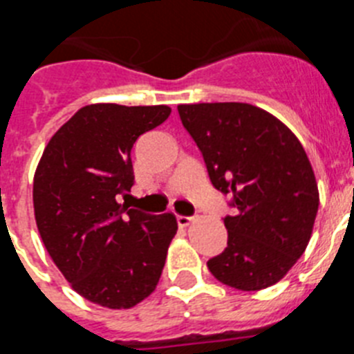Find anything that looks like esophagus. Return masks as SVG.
I'll return each mask as SVG.
<instances>
[{
  "mask_svg": "<svg viewBox=\"0 0 354 354\" xmlns=\"http://www.w3.org/2000/svg\"><path fill=\"white\" fill-rule=\"evenodd\" d=\"M177 223H179V227H187V225L193 223V218L192 216H177Z\"/></svg>",
  "mask_w": 354,
  "mask_h": 354,
  "instance_id": "obj_1",
  "label": "esophagus"
}]
</instances>
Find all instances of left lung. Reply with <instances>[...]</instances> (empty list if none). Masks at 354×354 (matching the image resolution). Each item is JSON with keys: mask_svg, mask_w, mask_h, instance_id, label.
Wrapping results in <instances>:
<instances>
[{"mask_svg": "<svg viewBox=\"0 0 354 354\" xmlns=\"http://www.w3.org/2000/svg\"><path fill=\"white\" fill-rule=\"evenodd\" d=\"M216 189L232 195L227 248L207 262L216 280L239 290L280 282L305 252L319 189L305 149L266 109L246 102L177 106Z\"/></svg>", "mask_w": 354, "mask_h": 354, "instance_id": "8db88e82", "label": "left lung"}]
</instances>
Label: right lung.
Returning <instances> with one entry per match:
<instances>
[{"instance_id":"add662e5","label":"right lung","mask_w":354,"mask_h":354,"mask_svg":"<svg viewBox=\"0 0 354 354\" xmlns=\"http://www.w3.org/2000/svg\"><path fill=\"white\" fill-rule=\"evenodd\" d=\"M171 109L97 102L77 109L53 134L33 177V209L49 257L84 299L133 308L154 292L177 234L171 212L127 209L131 150Z\"/></svg>"}]
</instances>
